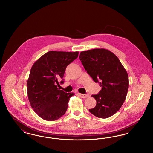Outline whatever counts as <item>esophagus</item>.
<instances>
[{
  "label": "esophagus",
  "instance_id": "esophagus-1",
  "mask_svg": "<svg viewBox=\"0 0 153 153\" xmlns=\"http://www.w3.org/2000/svg\"><path fill=\"white\" fill-rule=\"evenodd\" d=\"M79 96H80L81 97H82V98H83V99L87 98V97H88L89 96V94H79Z\"/></svg>",
  "mask_w": 153,
  "mask_h": 153
}]
</instances>
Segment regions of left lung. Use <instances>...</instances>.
Wrapping results in <instances>:
<instances>
[{
    "label": "left lung",
    "mask_w": 153,
    "mask_h": 153,
    "mask_svg": "<svg viewBox=\"0 0 153 153\" xmlns=\"http://www.w3.org/2000/svg\"><path fill=\"white\" fill-rule=\"evenodd\" d=\"M85 69L102 89L92 95L96 100L95 108L89 111L97 117L108 118L117 112L125 101L128 75L117 56L105 49H94L80 53Z\"/></svg>",
    "instance_id": "8db88e82"
}]
</instances>
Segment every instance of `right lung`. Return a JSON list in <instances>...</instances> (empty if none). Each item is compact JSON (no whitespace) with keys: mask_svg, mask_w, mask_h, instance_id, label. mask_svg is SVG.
<instances>
[{"mask_svg":"<svg viewBox=\"0 0 153 153\" xmlns=\"http://www.w3.org/2000/svg\"><path fill=\"white\" fill-rule=\"evenodd\" d=\"M78 55L79 51H48L32 66L27 82L28 99L34 112L44 120L54 121L65 114L74 94L58 89L56 84L58 78L63 80L66 68Z\"/></svg>","mask_w":153,"mask_h":153,"instance_id":"obj_1","label":"right lung"}]
</instances>
